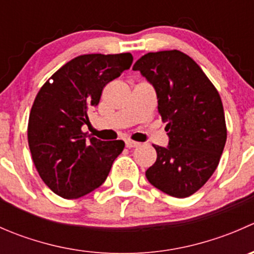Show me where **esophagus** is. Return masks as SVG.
Instances as JSON below:
<instances>
[{"mask_svg": "<svg viewBox=\"0 0 254 254\" xmlns=\"http://www.w3.org/2000/svg\"><path fill=\"white\" fill-rule=\"evenodd\" d=\"M125 145H127V147L132 148V147H137V146H140V142L132 141V140H127V141H125Z\"/></svg>", "mask_w": 254, "mask_h": 254, "instance_id": "34e87169", "label": "esophagus"}]
</instances>
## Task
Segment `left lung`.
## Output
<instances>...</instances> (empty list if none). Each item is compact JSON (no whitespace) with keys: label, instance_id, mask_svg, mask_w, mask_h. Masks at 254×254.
I'll use <instances>...</instances> for the list:
<instances>
[{"label":"left lung","instance_id":"obj_1","mask_svg":"<svg viewBox=\"0 0 254 254\" xmlns=\"http://www.w3.org/2000/svg\"><path fill=\"white\" fill-rule=\"evenodd\" d=\"M155 88L168 146L153 145L147 181L163 193L187 198L212 176L226 143L221 98L198 64L179 50L148 53L132 66Z\"/></svg>","mask_w":254,"mask_h":254}]
</instances>
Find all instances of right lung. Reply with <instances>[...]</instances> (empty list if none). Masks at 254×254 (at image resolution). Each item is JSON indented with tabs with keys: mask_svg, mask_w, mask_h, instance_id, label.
<instances>
[{
	"mask_svg": "<svg viewBox=\"0 0 254 254\" xmlns=\"http://www.w3.org/2000/svg\"><path fill=\"white\" fill-rule=\"evenodd\" d=\"M130 53L87 54L59 68L38 92L28 123V143L40 178L58 195L77 199L101 187L124 150L122 140L86 136L88 111L107 83L130 68Z\"/></svg>",
	"mask_w": 254,
	"mask_h": 254,
	"instance_id": "1",
	"label": "right lung"
}]
</instances>
